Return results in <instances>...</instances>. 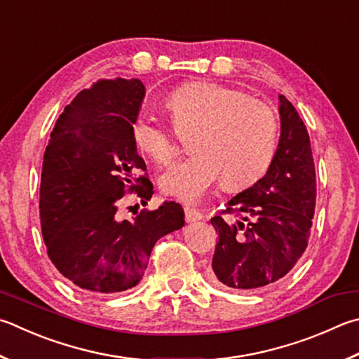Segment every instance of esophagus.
<instances>
[{"label":"esophagus","instance_id":"esophagus-1","mask_svg":"<svg viewBox=\"0 0 359 359\" xmlns=\"http://www.w3.org/2000/svg\"><path fill=\"white\" fill-rule=\"evenodd\" d=\"M204 218V215H202L199 210L193 207H185V221L187 223H194V221H201Z\"/></svg>","mask_w":359,"mask_h":359}]
</instances>
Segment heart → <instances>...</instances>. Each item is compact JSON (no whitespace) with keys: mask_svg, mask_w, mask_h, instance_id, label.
Listing matches in <instances>:
<instances>
[{"mask_svg":"<svg viewBox=\"0 0 359 359\" xmlns=\"http://www.w3.org/2000/svg\"><path fill=\"white\" fill-rule=\"evenodd\" d=\"M175 133L190 136L191 157L160 177L169 198L196 202L223 179L226 188H245L264 177L278 151L279 117L275 108L242 90L217 83L185 84L165 100ZM136 149L160 166L179 154L171 128L141 113L130 127Z\"/></svg>","mask_w":359,"mask_h":359,"instance_id":"obj_1","label":"heart"}]
</instances>
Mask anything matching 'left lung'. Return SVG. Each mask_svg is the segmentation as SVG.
I'll use <instances>...</instances> for the list:
<instances>
[{
  "label": "left lung",
  "mask_w": 359,
  "mask_h": 359,
  "mask_svg": "<svg viewBox=\"0 0 359 359\" xmlns=\"http://www.w3.org/2000/svg\"><path fill=\"white\" fill-rule=\"evenodd\" d=\"M279 114L281 138L269 171L210 219L218 232L210 278L221 287H266L287 275L308 246L317 196L311 141L284 95H279ZM223 214L238 221L224 220Z\"/></svg>",
  "instance_id": "8db88e82"
}]
</instances>
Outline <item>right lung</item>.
I'll use <instances>...</instances> for the list:
<instances>
[{"instance_id": "right-lung-1", "label": "right lung", "mask_w": 359, "mask_h": 359, "mask_svg": "<svg viewBox=\"0 0 359 359\" xmlns=\"http://www.w3.org/2000/svg\"><path fill=\"white\" fill-rule=\"evenodd\" d=\"M144 99L136 78L99 80L83 89L56 121L45 149L41 226L51 262L83 290L135 287L154 245L184 227V208L165 201L157 210L121 219L117 207L133 193L147 204L154 185L130 127Z\"/></svg>"}]
</instances>
